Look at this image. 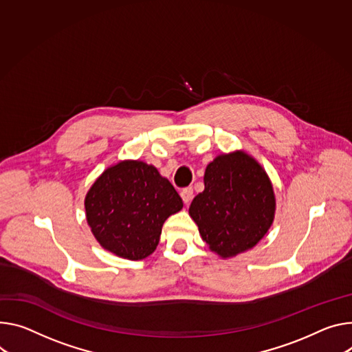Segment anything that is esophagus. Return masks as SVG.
Here are the masks:
<instances>
[{
    "label": "esophagus",
    "instance_id": "34e87169",
    "mask_svg": "<svg viewBox=\"0 0 352 352\" xmlns=\"http://www.w3.org/2000/svg\"><path fill=\"white\" fill-rule=\"evenodd\" d=\"M181 198L185 204H189L194 198V188L192 186H186L181 190Z\"/></svg>",
    "mask_w": 352,
    "mask_h": 352
}]
</instances>
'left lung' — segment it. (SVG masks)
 I'll return each mask as SVG.
<instances>
[{
  "label": "left lung",
  "instance_id": "1",
  "mask_svg": "<svg viewBox=\"0 0 352 352\" xmlns=\"http://www.w3.org/2000/svg\"><path fill=\"white\" fill-rule=\"evenodd\" d=\"M204 181L189 214L209 248L228 258L257 244L275 213L272 185L263 167L243 151L221 154L206 167Z\"/></svg>",
  "mask_w": 352,
  "mask_h": 352
}]
</instances>
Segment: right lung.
Segmentation results:
<instances>
[{
	"label": "right lung",
	"instance_id": "right-lung-1",
	"mask_svg": "<svg viewBox=\"0 0 352 352\" xmlns=\"http://www.w3.org/2000/svg\"><path fill=\"white\" fill-rule=\"evenodd\" d=\"M182 209L171 182L143 162H122L94 182L85 197L87 221L98 243L127 260L150 255L166 219Z\"/></svg>",
	"mask_w": 352,
	"mask_h": 352
}]
</instances>
